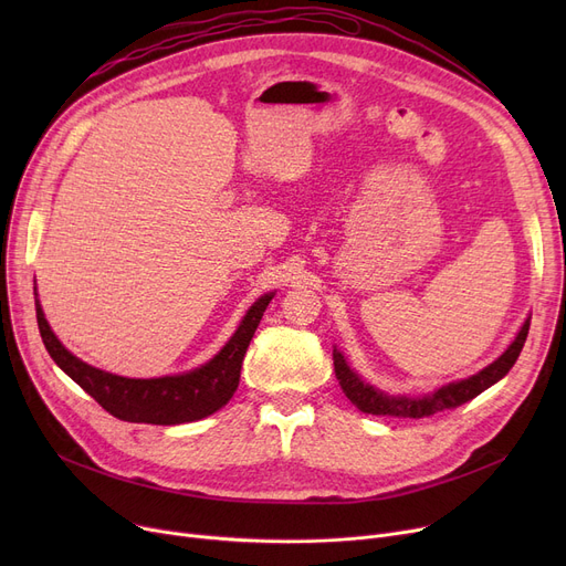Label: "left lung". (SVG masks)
Instances as JSON below:
<instances>
[{"label":"left lung","instance_id":"obj_1","mask_svg":"<svg viewBox=\"0 0 566 566\" xmlns=\"http://www.w3.org/2000/svg\"><path fill=\"white\" fill-rule=\"evenodd\" d=\"M527 331H530V321L523 323L521 333L516 335L514 344L504 350L500 358L489 365L486 369H482L480 374H474L465 380L459 382H450L444 388L436 390L433 395H427L422 399H408V397H390L385 392H378L371 385H367L358 374L350 371V367L346 365L344 355L335 348L333 360H335V376L342 385L344 395L358 406L363 412H371V415H392V418H431L436 412L442 410H452L470 399H474L478 395H482L486 388H491L493 382H497L504 374H507L514 363L518 360V355L523 350V344L527 339Z\"/></svg>","mask_w":566,"mask_h":566}]
</instances>
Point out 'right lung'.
Here are the masks:
<instances>
[{
  "instance_id": "right-lung-1",
  "label": "right lung",
  "mask_w": 566,
  "mask_h": 566,
  "mask_svg": "<svg viewBox=\"0 0 566 566\" xmlns=\"http://www.w3.org/2000/svg\"><path fill=\"white\" fill-rule=\"evenodd\" d=\"M273 301V293H265L250 307L243 323L238 325L233 337L203 367L163 378H124L96 367H88L75 355H71L43 316V310L36 301V321L41 339L50 353V358L62 367L80 388L92 395L109 415L124 422H144V424H184L208 418L220 410L235 392L241 380V367L245 350L254 337L256 325Z\"/></svg>"
}]
</instances>
